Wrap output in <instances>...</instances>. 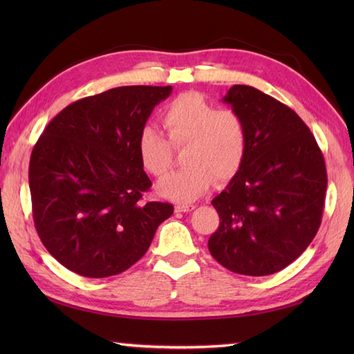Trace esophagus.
I'll return each instance as SVG.
<instances>
[{"instance_id":"1","label":"esophagus","mask_w":354,"mask_h":354,"mask_svg":"<svg viewBox=\"0 0 354 354\" xmlns=\"http://www.w3.org/2000/svg\"><path fill=\"white\" fill-rule=\"evenodd\" d=\"M194 208H196V205H194V204H178L175 207L176 212H179V213H189V212H192V209H194Z\"/></svg>"}]
</instances>
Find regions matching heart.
<instances>
[{
  "label": "heart",
  "instance_id": "1",
  "mask_svg": "<svg viewBox=\"0 0 354 354\" xmlns=\"http://www.w3.org/2000/svg\"><path fill=\"white\" fill-rule=\"evenodd\" d=\"M161 123L173 147L185 146L183 161L187 164L158 183L156 190L162 196L193 201L208 190L214 176L225 183L242 167L248 133L242 115L234 109H217L201 94L185 93L165 106ZM169 145L153 127L141 129L137 152L150 175L162 176L170 169Z\"/></svg>",
  "mask_w": 354,
  "mask_h": 354
}]
</instances>
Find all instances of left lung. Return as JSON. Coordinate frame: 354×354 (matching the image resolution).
Masks as SVG:
<instances>
[{"label":"left lung","instance_id":"1","mask_svg":"<svg viewBox=\"0 0 354 354\" xmlns=\"http://www.w3.org/2000/svg\"><path fill=\"white\" fill-rule=\"evenodd\" d=\"M242 115V167L212 201L221 217L209 254L232 272L263 277L289 266L317 236L327 190L324 156L290 108L252 86L222 99Z\"/></svg>","mask_w":354,"mask_h":354}]
</instances>
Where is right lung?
Masks as SVG:
<instances>
[{
	"mask_svg": "<svg viewBox=\"0 0 354 354\" xmlns=\"http://www.w3.org/2000/svg\"><path fill=\"white\" fill-rule=\"evenodd\" d=\"M171 86H118L62 109L30 156L33 221L44 246L82 277L122 274L149 250L173 205L145 202L137 140Z\"/></svg>",
	"mask_w": 354,
	"mask_h": 354,
	"instance_id": "right-lung-1",
	"label": "right lung"
}]
</instances>
